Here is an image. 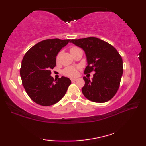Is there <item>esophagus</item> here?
I'll use <instances>...</instances> for the list:
<instances>
[{"mask_svg": "<svg viewBox=\"0 0 146 146\" xmlns=\"http://www.w3.org/2000/svg\"><path fill=\"white\" fill-rule=\"evenodd\" d=\"M76 80H77L76 78H72V79H71V81L72 82H74L75 81H76Z\"/></svg>", "mask_w": 146, "mask_h": 146, "instance_id": "obj_1", "label": "esophagus"}]
</instances>
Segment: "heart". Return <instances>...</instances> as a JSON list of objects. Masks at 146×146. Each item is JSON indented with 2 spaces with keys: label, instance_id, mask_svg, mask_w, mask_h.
I'll use <instances>...</instances> for the list:
<instances>
[{
  "label": "heart",
  "instance_id": "1",
  "mask_svg": "<svg viewBox=\"0 0 146 146\" xmlns=\"http://www.w3.org/2000/svg\"><path fill=\"white\" fill-rule=\"evenodd\" d=\"M77 48L76 47H73L70 48V51L74 49V48ZM59 58H60V54H58L57 56H56V60H59ZM62 73L63 74H64L65 76H69V77H74V76H76L78 74V71H77V69L74 68V67H71V66H69V67H66V68H65L64 70H62Z\"/></svg>",
  "mask_w": 146,
  "mask_h": 146
}]
</instances>
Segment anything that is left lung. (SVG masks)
<instances>
[{
  "mask_svg": "<svg viewBox=\"0 0 146 146\" xmlns=\"http://www.w3.org/2000/svg\"><path fill=\"white\" fill-rule=\"evenodd\" d=\"M70 43L85 51L88 66L84 73L96 72L92 80L83 78L84 96L96 103L109 101L119 90L123 73V62L119 52L113 46L97 37L72 39Z\"/></svg>",
  "mask_w": 146,
  "mask_h": 146,
  "instance_id": "obj_1",
  "label": "left lung"
}]
</instances>
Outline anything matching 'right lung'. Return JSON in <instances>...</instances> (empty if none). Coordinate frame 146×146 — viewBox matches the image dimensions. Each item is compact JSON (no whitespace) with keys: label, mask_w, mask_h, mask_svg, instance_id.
Here are the masks:
<instances>
[{"label":"right lung","mask_w":146,"mask_h":146,"mask_svg":"<svg viewBox=\"0 0 146 146\" xmlns=\"http://www.w3.org/2000/svg\"><path fill=\"white\" fill-rule=\"evenodd\" d=\"M70 39H46L33 46L25 54L20 68L22 85L35 103L43 106L54 105L64 96L71 80L50 76L56 66V56Z\"/></svg>","instance_id":"add662e5"}]
</instances>
